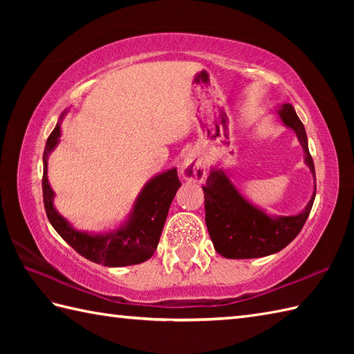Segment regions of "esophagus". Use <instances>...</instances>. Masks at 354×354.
Here are the masks:
<instances>
[{
  "label": "esophagus",
  "mask_w": 354,
  "mask_h": 354,
  "mask_svg": "<svg viewBox=\"0 0 354 354\" xmlns=\"http://www.w3.org/2000/svg\"><path fill=\"white\" fill-rule=\"evenodd\" d=\"M207 175L205 162L196 155H189L183 162V178L189 183H204Z\"/></svg>",
  "instance_id": "esophagus-1"
}]
</instances>
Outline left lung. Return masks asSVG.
Returning a JSON list of instances; mask_svg holds the SVG:
<instances>
[{"label":"left lung","instance_id":"8db88e82","mask_svg":"<svg viewBox=\"0 0 354 354\" xmlns=\"http://www.w3.org/2000/svg\"><path fill=\"white\" fill-rule=\"evenodd\" d=\"M278 114L283 123L297 133L304 149L306 164L315 176V165L301 120L290 103H284ZM202 190L205 198V223L214 250L225 259H257L281 251L299 234L310 214L317 184L304 212L280 217H270L250 204L222 170L213 169Z\"/></svg>","mask_w":354,"mask_h":354}]
</instances>
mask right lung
Segmentation results:
<instances>
[{"label":"right lung","mask_w":354,"mask_h":354,"mask_svg":"<svg viewBox=\"0 0 354 354\" xmlns=\"http://www.w3.org/2000/svg\"><path fill=\"white\" fill-rule=\"evenodd\" d=\"M59 137H61V124L57 123L50 133L44 150V207L53 228L82 257L103 266H131L149 260L160 242L171 201L181 187L176 169H170L150 179L141 190L129 221L123 227L108 234L91 236L88 232L74 230L53 205L55 193L48 184L47 162L50 152L59 142Z\"/></svg>","instance_id":"obj_1"}]
</instances>
